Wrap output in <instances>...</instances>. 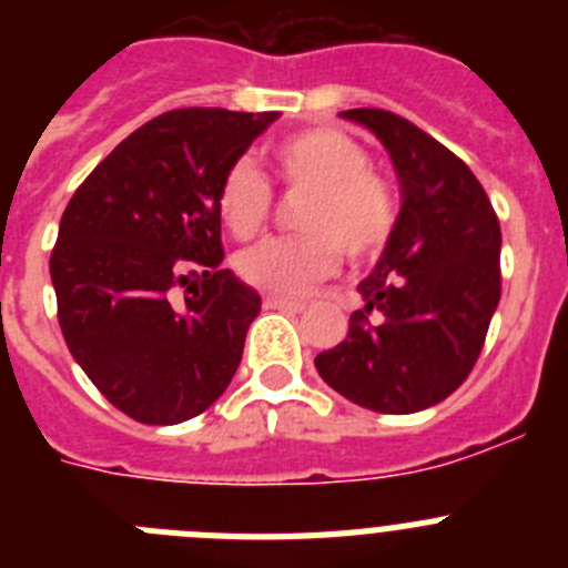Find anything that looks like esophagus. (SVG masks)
Instances as JSON below:
<instances>
[{"label":"esophagus","instance_id":"1","mask_svg":"<svg viewBox=\"0 0 568 568\" xmlns=\"http://www.w3.org/2000/svg\"><path fill=\"white\" fill-rule=\"evenodd\" d=\"M264 307L267 310H287V313H304V301H290V298H278V295H267L264 298Z\"/></svg>","mask_w":568,"mask_h":568}]
</instances>
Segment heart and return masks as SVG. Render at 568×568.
Wrapping results in <instances>:
<instances>
[{
  "instance_id": "b5f03b06",
  "label": "heart",
  "mask_w": 568,
  "mask_h": 568,
  "mask_svg": "<svg viewBox=\"0 0 568 568\" xmlns=\"http://www.w3.org/2000/svg\"><path fill=\"white\" fill-rule=\"evenodd\" d=\"M275 175L287 187L307 190L293 239H270L241 253V278L278 298L307 295L338 270V247L361 264L384 253L398 224L393 184L369 168V153L355 139L329 128L301 130L270 150ZM215 210L235 239H253L270 219L273 190L250 162L224 173Z\"/></svg>"
}]
</instances>
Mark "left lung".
I'll return each mask as SVG.
<instances>
[{
  "mask_svg": "<svg viewBox=\"0 0 568 568\" xmlns=\"http://www.w3.org/2000/svg\"><path fill=\"white\" fill-rule=\"evenodd\" d=\"M341 115L378 135L404 204L358 284L364 307L338 346L315 355V369L364 409L420 413L449 398L484 349L500 301L498 215L475 173L413 122L378 108Z\"/></svg>",
  "mask_w": 568,
  "mask_h": 568,
  "instance_id": "obj_1",
  "label": "left lung"
}]
</instances>
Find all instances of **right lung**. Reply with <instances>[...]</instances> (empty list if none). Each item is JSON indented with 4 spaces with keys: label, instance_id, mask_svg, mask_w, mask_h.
I'll list each match as a JSON object with an SVG mask.
<instances>
[{
    "label": "right lung",
    "instance_id": "1",
    "mask_svg": "<svg viewBox=\"0 0 568 568\" xmlns=\"http://www.w3.org/2000/svg\"><path fill=\"white\" fill-rule=\"evenodd\" d=\"M275 119L222 108L155 115L64 207L50 253L64 344L139 424L202 415L239 369L261 298L222 267L215 193Z\"/></svg>",
    "mask_w": 568,
    "mask_h": 568
}]
</instances>
